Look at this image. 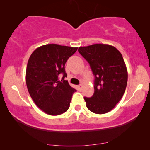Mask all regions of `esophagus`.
Wrapping results in <instances>:
<instances>
[{"label":"esophagus","mask_w":150,"mask_h":150,"mask_svg":"<svg viewBox=\"0 0 150 150\" xmlns=\"http://www.w3.org/2000/svg\"><path fill=\"white\" fill-rule=\"evenodd\" d=\"M82 88H83V85H79L78 86V89H79V90H81Z\"/></svg>","instance_id":"obj_1"}]
</instances>
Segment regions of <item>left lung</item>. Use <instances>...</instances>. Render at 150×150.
<instances>
[{"label":"left lung","instance_id":"8db88e82","mask_svg":"<svg viewBox=\"0 0 150 150\" xmlns=\"http://www.w3.org/2000/svg\"><path fill=\"white\" fill-rule=\"evenodd\" d=\"M78 50L89 63L95 76L93 95L84 97L86 106L94 113H106L120 102L126 88L128 71L122 55L108 44L80 47Z\"/></svg>","mask_w":150,"mask_h":150}]
</instances>
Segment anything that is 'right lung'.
Returning <instances> with one entry per match:
<instances>
[{
  "label": "right lung",
  "mask_w": 150,
  "mask_h": 150,
  "mask_svg": "<svg viewBox=\"0 0 150 150\" xmlns=\"http://www.w3.org/2000/svg\"><path fill=\"white\" fill-rule=\"evenodd\" d=\"M77 49L46 44L35 49L28 59L26 71L28 93L36 105L46 114L59 115L68 110L76 90L65 80V65Z\"/></svg>",
  "instance_id": "1"
}]
</instances>
